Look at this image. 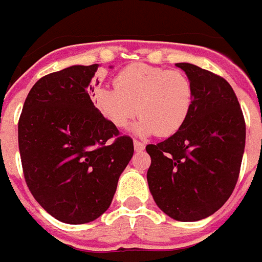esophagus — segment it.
<instances>
[{"mask_svg":"<svg viewBox=\"0 0 262 262\" xmlns=\"http://www.w3.org/2000/svg\"><path fill=\"white\" fill-rule=\"evenodd\" d=\"M134 147H135L136 152H143L145 148V144L143 142H139V140H134Z\"/></svg>","mask_w":262,"mask_h":262,"instance_id":"esophagus-1","label":"esophagus"}]
</instances>
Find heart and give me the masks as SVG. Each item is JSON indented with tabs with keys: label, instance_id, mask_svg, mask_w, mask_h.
<instances>
[{
	"label": "heart",
	"instance_id": "obj_1",
	"mask_svg": "<svg viewBox=\"0 0 262 262\" xmlns=\"http://www.w3.org/2000/svg\"><path fill=\"white\" fill-rule=\"evenodd\" d=\"M114 86L97 90L94 102L118 128H124L138 111L142 119L136 133L165 138L177 133L190 115L193 85L180 71L133 64L118 73Z\"/></svg>",
	"mask_w": 262,
	"mask_h": 262
}]
</instances>
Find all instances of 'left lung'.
<instances>
[{"label": "left lung", "mask_w": 262, "mask_h": 262, "mask_svg": "<svg viewBox=\"0 0 262 262\" xmlns=\"http://www.w3.org/2000/svg\"><path fill=\"white\" fill-rule=\"evenodd\" d=\"M193 85L190 115L166 140L145 147L148 186L168 216L195 222L227 202L239 178L245 120L231 85L221 76L178 62Z\"/></svg>", "instance_id": "obj_1"}]
</instances>
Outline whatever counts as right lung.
I'll list each match as a JSON object with an SVG mask.
<instances>
[{
  "instance_id": "add662e5",
  "label": "right lung",
  "mask_w": 262,
  "mask_h": 262,
  "mask_svg": "<svg viewBox=\"0 0 262 262\" xmlns=\"http://www.w3.org/2000/svg\"><path fill=\"white\" fill-rule=\"evenodd\" d=\"M98 64L73 66L41 77L27 96L18 145L23 176L36 202L55 219L84 224L99 217L134 155L98 111L90 93Z\"/></svg>"
}]
</instances>
